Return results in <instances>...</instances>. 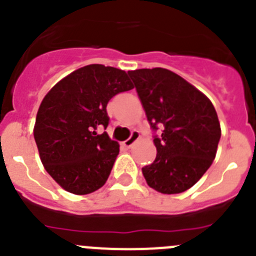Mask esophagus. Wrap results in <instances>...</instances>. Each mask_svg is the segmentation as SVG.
<instances>
[{"instance_id": "1", "label": "esophagus", "mask_w": 256, "mask_h": 256, "mask_svg": "<svg viewBox=\"0 0 256 256\" xmlns=\"http://www.w3.org/2000/svg\"><path fill=\"white\" fill-rule=\"evenodd\" d=\"M140 140V132L138 130H133L132 133H130V138L126 140V141L123 142V144L126 146V148H132V144H134L136 141H138Z\"/></svg>"}]
</instances>
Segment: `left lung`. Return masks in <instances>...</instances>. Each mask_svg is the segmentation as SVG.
Segmentation results:
<instances>
[{"label": "left lung", "mask_w": 256, "mask_h": 256, "mask_svg": "<svg viewBox=\"0 0 256 256\" xmlns=\"http://www.w3.org/2000/svg\"><path fill=\"white\" fill-rule=\"evenodd\" d=\"M154 132L156 159L142 168L151 188L172 195L191 188L216 159L220 124L212 101L168 69L128 72Z\"/></svg>", "instance_id": "left-lung-1"}]
</instances>
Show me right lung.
I'll return each instance as SVG.
<instances>
[{
    "mask_svg": "<svg viewBox=\"0 0 256 256\" xmlns=\"http://www.w3.org/2000/svg\"><path fill=\"white\" fill-rule=\"evenodd\" d=\"M132 88L124 70L92 64L61 79L44 96L34 140L44 169L65 191L87 195L106 183L119 144L96 130L108 126V101Z\"/></svg>",
    "mask_w": 256,
    "mask_h": 256,
    "instance_id": "obj_1",
    "label": "right lung"
}]
</instances>
